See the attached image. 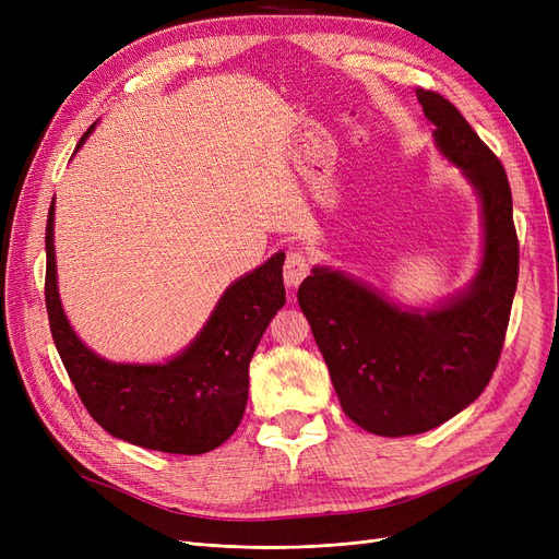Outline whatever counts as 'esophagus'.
<instances>
[{
    "label": "esophagus",
    "mask_w": 559,
    "mask_h": 559,
    "mask_svg": "<svg viewBox=\"0 0 559 559\" xmlns=\"http://www.w3.org/2000/svg\"><path fill=\"white\" fill-rule=\"evenodd\" d=\"M310 275V261L302 251H289L284 261V284L289 289H296V286Z\"/></svg>",
    "instance_id": "esophagus-1"
}]
</instances>
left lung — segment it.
I'll return each instance as SVG.
<instances>
[{"instance_id":"obj_1","label":"left lung","mask_w":559,"mask_h":559,"mask_svg":"<svg viewBox=\"0 0 559 559\" xmlns=\"http://www.w3.org/2000/svg\"><path fill=\"white\" fill-rule=\"evenodd\" d=\"M433 144L480 200L483 257L462 292L431 308L389 300L331 265L302 280L298 306L324 354L345 415L378 436L443 425L492 378L518 286V235L509 177L443 95L417 88Z\"/></svg>"}]
</instances>
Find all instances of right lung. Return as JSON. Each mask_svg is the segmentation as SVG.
I'll return each mask as SVG.
<instances>
[{"label": "right lung", "mask_w": 559, "mask_h": 559, "mask_svg": "<svg viewBox=\"0 0 559 559\" xmlns=\"http://www.w3.org/2000/svg\"><path fill=\"white\" fill-rule=\"evenodd\" d=\"M97 123L76 144L83 146ZM56 207L46 222V310L67 376L91 417L114 438L146 450L202 454L238 429L249 361L284 306V251L235 280L193 341L160 364L109 361L74 333L62 310L56 265Z\"/></svg>", "instance_id": "obj_1"}]
</instances>
